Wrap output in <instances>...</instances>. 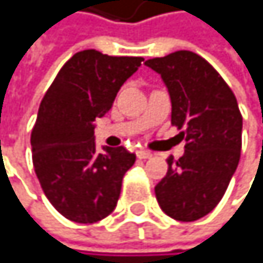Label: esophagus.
Returning a JSON list of instances; mask_svg holds the SVG:
<instances>
[{
  "instance_id": "esophagus-1",
  "label": "esophagus",
  "mask_w": 263,
  "mask_h": 263,
  "mask_svg": "<svg viewBox=\"0 0 263 263\" xmlns=\"http://www.w3.org/2000/svg\"><path fill=\"white\" fill-rule=\"evenodd\" d=\"M136 155H137L139 159H149L151 156H153V155L149 153V151H145V149H139Z\"/></svg>"
}]
</instances>
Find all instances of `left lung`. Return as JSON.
Returning a JSON list of instances; mask_svg holds the SVG:
<instances>
[{
	"label": "left lung",
	"instance_id": "left-lung-1",
	"mask_svg": "<svg viewBox=\"0 0 263 263\" xmlns=\"http://www.w3.org/2000/svg\"><path fill=\"white\" fill-rule=\"evenodd\" d=\"M145 64L158 72L172 102V124L184 129V155L168 158L155 193L161 210L183 222L208 215L235 174L243 118L224 79L197 53L180 50Z\"/></svg>",
	"mask_w": 263,
	"mask_h": 263
}]
</instances>
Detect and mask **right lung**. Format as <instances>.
<instances>
[{"instance_id": "obj_1", "label": "right lung", "mask_w": 263, "mask_h": 263, "mask_svg": "<svg viewBox=\"0 0 263 263\" xmlns=\"http://www.w3.org/2000/svg\"><path fill=\"white\" fill-rule=\"evenodd\" d=\"M142 61L83 50L61 67L39 105L31 133L33 165L50 203L70 221L93 224L117 206L136 155L124 146L99 151L95 120L112 108Z\"/></svg>"}]
</instances>
